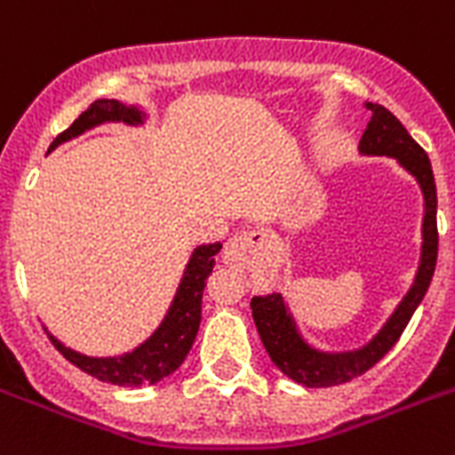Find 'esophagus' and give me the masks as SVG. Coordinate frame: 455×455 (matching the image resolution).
<instances>
[{
    "label": "esophagus",
    "mask_w": 455,
    "mask_h": 455,
    "mask_svg": "<svg viewBox=\"0 0 455 455\" xmlns=\"http://www.w3.org/2000/svg\"><path fill=\"white\" fill-rule=\"evenodd\" d=\"M268 240V234L264 228H247V231H240L238 235L228 240L227 247H224V261L231 266H240L247 261V252L257 245H264Z\"/></svg>",
    "instance_id": "obj_1"
}]
</instances>
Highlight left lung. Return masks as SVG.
Returning <instances> with one entry per match:
<instances>
[{"label":"left lung","instance_id":"1","mask_svg":"<svg viewBox=\"0 0 455 455\" xmlns=\"http://www.w3.org/2000/svg\"><path fill=\"white\" fill-rule=\"evenodd\" d=\"M367 109H371V121L360 140L362 154L397 158V164L416 177L423 191L426 217H423V250H420L419 273H416L411 290L395 308L390 320L383 324V330L367 346L346 350V353H323V350L311 348L299 334L297 323L291 320L283 294H266L250 301L254 324L273 364L283 374L290 376L291 381L306 387H330L348 383L374 367L397 343L402 331L407 330L413 311L426 297L432 275H435V264H437V187H435L430 158L386 107L367 102Z\"/></svg>","mask_w":455,"mask_h":455}]
</instances>
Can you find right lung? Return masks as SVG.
<instances>
[{
  "label": "right lung",
  "instance_id": "right-lung-1",
  "mask_svg": "<svg viewBox=\"0 0 455 455\" xmlns=\"http://www.w3.org/2000/svg\"><path fill=\"white\" fill-rule=\"evenodd\" d=\"M105 121L142 124V112L138 107L121 105L119 100H95L86 112L79 114V119L74 121L68 131H62L51 142V149L76 138V135L93 128V125L105 124ZM220 250L221 243L196 247L189 264H187L182 283H180V290L172 299L168 315L161 323V327L132 353H125L121 357H88L68 348V346H62L53 336H48V339L65 360H69L74 367H79L81 371L95 376L100 381L128 387L154 386L161 379L172 374L182 364L184 357L189 355L196 334H198V327H201V304L205 280L212 273L215 254Z\"/></svg>",
  "mask_w": 455,
  "mask_h": 455
}]
</instances>
